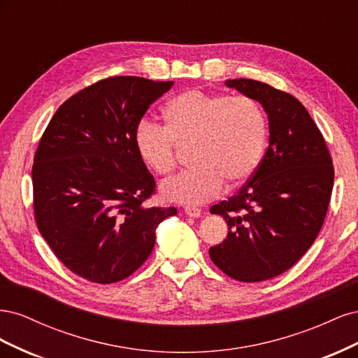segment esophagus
Listing matches in <instances>:
<instances>
[{"instance_id": "34e87169", "label": "esophagus", "mask_w": 358, "mask_h": 358, "mask_svg": "<svg viewBox=\"0 0 358 358\" xmlns=\"http://www.w3.org/2000/svg\"><path fill=\"white\" fill-rule=\"evenodd\" d=\"M185 213H187L188 216H191V218H199V216L201 215V209L194 208V206H187V208H185Z\"/></svg>"}]
</instances>
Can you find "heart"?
I'll return each instance as SVG.
<instances>
[{"label":"heart","mask_w":358,"mask_h":358,"mask_svg":"<svg viewBox=\"0 0 358 358\" xmlns=\"http://www.w3.org/2000/svg\"><path fill=\"white\" fill-rule=\"evenodd\" d=\"M164 125L140 124L134 134L138 157L158 176L178 166L176 145H191L192 167L161 185L171 201L200 204L220 196L225 182L241 187L252 178L267 143L266 113L248 95L183 91L161 110Z\"/></svg>","instance_id":"obj_1"}]
</instances>
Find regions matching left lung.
I'll list each match as a JSON object with an SVG mask.
<instances>
[{"label": "left lung", "instance_id": "left-lung-1", "mask_svg": "<svg viewBox=\"0 0 358 358\" xmlns=\"http://www.w3.org/2000/svg\"><path fill=\"white\" fill-rule=\"evenodd\" d=\"M225 85L262 103L270 137L252 178L236 196L210 208L230 231L209 255L227 276L262 282L294 266L315 242L331 197L333 161L296 96L252 79Z\"/></svg>", "mask_w": 358, "mask_h": 358}]
</instances>
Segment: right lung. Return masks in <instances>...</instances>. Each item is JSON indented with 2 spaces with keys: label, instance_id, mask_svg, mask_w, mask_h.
Wrapping results in <instances>:
<instances>
[{
  "label": "right lung",
  "instance_id": "add662e5",
  "mask_svg": "<svg viewBox=\"0 0 358 358\" xmlns=\"http://www.w3.org/2000/svg\"><path fill=\"white\" fill-rule=\"evenodd\" d=\"M137 76L95 82L62 103L32 164L34 216L59 262L95 284L133 275L175 208H148L155 179L134 134L149 106L171 88Z\"/></svg>",
  "mask_w": 358,
  "mask_h": 358
}]
</instances>
